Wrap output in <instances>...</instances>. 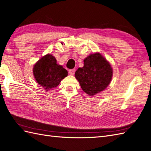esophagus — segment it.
Returning <instances> with one entry per match:
<instances>
[{"label": "esophagus", "instance_id": "1", "mask_svg": "<svg viewBox=\"0 0 151 151\" xmlns=\"http://www.w3.org/2000/svg\"><path fill=\"white\" fill-rule=\"evenodd\" d=\"M75 72H76V70L74 68H73V69H70V70H69L68 73H69V74L73 76V75H74Z\"/></svg>", "mask_w": 151, "mask_h": 151}]
</instances>
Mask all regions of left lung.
<instances>
[{
    "instance_id": "left-lung-1",
    "label": "left lung",
    "mask_w": 151,
    "mask_h": 151,
    "mask_svg": "<svg viewBox=\"0 0 151 151\" xmlns=\"http://www.w3.org/2000/svg\"><path fill=\"white\" fill-rule=\"evenodd\" d=\"M83 90L93 96L104 90L112 79L111 65L99 52L88 56L84 60V67L75 73Z\"/></svg>"
}]
</instances>
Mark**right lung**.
I'll return each instance as SVG.
<instances>
[{
    "label": "right lung",
    "instance_id": "obj_1",
    "mask_svg": "<svg viewBox=\"0 0 151 151\" xmlns=\"http://www.w3.org/2000/svg\"><path fill=\"white\" fill-rule=\"evenodd\" d=\"M33 73L37 82L46 91L58 86L68 75L66 69L57 64L55 56L50 54L43 56L35 64Z\"/></svg>",
    "mask_w": 151,
    "mask_h": 151
}]
</instances>
